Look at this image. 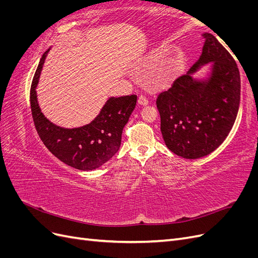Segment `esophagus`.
I'll use <instances>...</instances> for the list:
<instances>
[{"label":"esophagus","mask_w":258,"mask_h":258,"mask_svg":"<svg viewBox=\"0 0 258 258\" xmlns=\"http://www.w3.org/2000/svg\"><path fill=\"white\" fill-rule=\"evenodd\" d=\"M138 103L140 104V105H147L148 104V100L146 99V97H144V96H140L139 98H138Z\"/></svg>","instance_id":"obj_1"}]
</instances>
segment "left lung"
I'll return each instance as SVG.
<instances>
[{"label":"left lung","mask_w":258,"mask_h":258,"mask_svg":"<svg viewBox=\"0 0 258 258\" xmlns=\"http://www.w3.org/2000/svg\"><path fill=\"white\" fill-rule=\"evenodd\" d=\"M202 36L206 41L199 60L156 100L166 145L187 159L204 157L224 142L240 104L241 82L235 59L214 35ZM210 61L214 64L208 79L194 80L191 74Z\"/></svg>","instance_id":"left-lung-1"}]
</instances>
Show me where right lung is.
Listing matches in <instances>:
<instances>
[{"label":"right lung","mask_w":258,"mask_h":258,"mask_svg":"<svg viewBox=\"0 0 258 258\" xmlns=\"http://www.w3.org/2000/svg\"><path fill=\"white\" fill-rule=\"evenodd\" d=\"M48 51H45L38 63L30 90L31 112L36 131L45 146L66 165L83 171L95 170L119 150L122 129L135 110L137 96L110 98L100 114L86 126L73 129L56 126L41 112L35 90Z\"/></svg>","instance_id":"right-lung-1"}]
</instances>
